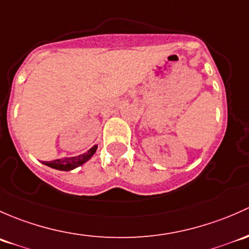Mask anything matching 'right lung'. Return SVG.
I'll use <instances>...</instances> for the list:
<instances>
[{
    "label": "right lung",
    "instance_id": "add662e5",
    "mask_svg": "<svg viewBox=\"0 0 249 249\" xmlns=\"http://www.w3.org/2000/svg\"><path fill=\"white\" fill-rule=\"evenodd\" d=\"M98 145H94L93 147L89 148V151L83 155H79L76 157H69V158H63V160H51V162H43L45 165L50 166V168L56 169V170L61 171H71L73 169L78 168V166L83 165L84 163H86L87 160H89L92 158V156L96 153Z\"/></svg>",
    "mask_w": 249,
    "mask_h": 249
}]
</instances>
